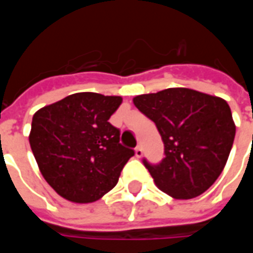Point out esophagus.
Here are the masks:
<instances>
[{
  "label": "esophagus",
  "mask_w": 253,
  "mask_h": 253,
  "mask_svg": "<svg viewBox=\"0 0 253 253\" xmlns=\"http://www.w3.org/2000/svg\"><path fill=\"white\" fill-rule=\"evenodd\" d=\"M142 154H143L142 146H137V148H135V157L141 159V157H142Z\"/></svg>",
  "instance_id": "34e87169"
}]
</instances>
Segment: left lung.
I'll use <instances>...</instances> for the list:
<instances>
[{
	"label": "left lung",
	"mask_w": 253,
	"mask_h": 253,
	"mask_svg": "<svg viewBox=\"0 0 253 253\" xmlns=\"http://www.w3.org/2000/svg\"><path fill=\"white\" fill-rule=\"evenodd\" d=\"M132 101L156 123L164 142L160 164L143 160L156 186L175 199L209 190L225 168L236 135L228 103L188 88L139 94Z\"/></svg>",
	"instance_id": "left-lung-1"
}]
</instances>
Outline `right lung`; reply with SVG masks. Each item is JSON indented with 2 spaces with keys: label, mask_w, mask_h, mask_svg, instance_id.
Wrapping results in <instances>:
<instances>
[{
  "label": "right lung",
  "mask_w": 253,
  "mask_h": 253,
  "mask_svg": "<svg viewBox=\"0 0 253 253\" xmlns=\"http://www.w3.org/2000/svg\"><path fill=\"white\" fill-rule=\"evenodd\" d=\"M121 96L81 92L35 112L30 145L38 167L58 195L90 203L116 186L123 167L134 156L108 119Z\"/></svg>",
  "instance_id": "right-lung-1"
}]
</instances>
